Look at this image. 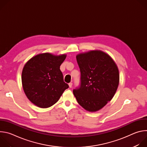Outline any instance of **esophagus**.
Here are the masks:
<instances>
[{
  "mask_svg": "<svg viewBox=\"0 0 147 147\" xmlns=\"http://www.w3.org/2000/svg\"><path fill=\"white\" fill-rule=\"evenodd\" d=\"M72 86H73V83H72V82H70V83L69 84V86L70 88H71V87H72Z\"/></svg>",
  "mask_w": 147,
  "mask_h": 147,
  "instance_id": "34e87169",
  "label": "esophagus"
}]
</instances>
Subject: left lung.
Wrapping results in <instances>:
<instances>
[{"instance_id":"1","label":"left lung","mask_w":147,"mask_h":147,"mask_svg":"<svg viewBox=\"0 0 147 147\" xmlns=\"http://www.w3.org/2000/svg\"><path fill=\"white\" fill-rule=\"evenodd\" d=\"M81 72V85L73 94L84 109L95 112L106 105L114 96L119 83L116 63L105 52L90 51L76 56Z\"/></svg>"}]
</instances>
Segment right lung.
I'll return each instance as SVG.
<instances>
[{
	"instance_id": "add662e5",
	"label": "right lung",
	"mask_w": 147,
	"mask_h": 147,
	"mask_svg": "<svg viewBox=\"0 0 147 147\" xmlns=\"http://www.w3.org/2000/svg\"><path fill=\"white\" fill-rule=\"evenodd\" d=\"M66 56L40 53L25 64L22 74L23 90L27 98L38 107H52L69 88L60 70Z\"/></svg>"
}]
</instances>
